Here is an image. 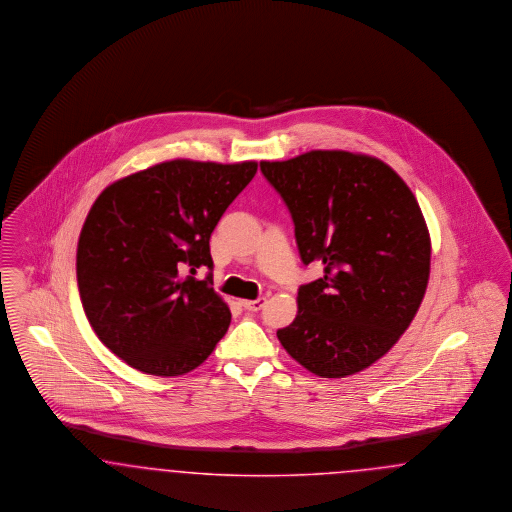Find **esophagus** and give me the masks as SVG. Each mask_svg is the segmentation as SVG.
<instances>
[{"instance_id": "esophagus-1", "label": "esophagus", "mask_w": 512, "mask_h": 512, "mask_svg": "<svg viewBox=\"0 0 512 512\" xmlns=\"http://www.w3.org/2000/svg\"><path fill=\"white\" fill-rule=\"evenodd\" d=\"M266 304V298H256V300H241V306L248 312H258Z\"/></svg>"}]
</instances>
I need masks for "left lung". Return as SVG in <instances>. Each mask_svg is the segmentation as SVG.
<instances>
[{
  "mask_svg": "<svg viewBox=\"0 0 512 512\" xmlns=\"http://www.w3.org/2000/svg\"><path fill=\"white\" fill-rule=\"evenodd\" d=\"M260 168L289 206L302 262L323 264L277 338L317 377L356 375L390 352L421 308L430 277L421 206L386 162L363 153L310 151Z\"/></svg>",
  "mask_w": 512,
  "mask_h": 512,
  "instance_id": "obj_1",
  "label": "left lung"
}]
</instances>
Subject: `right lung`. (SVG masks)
I'll list each match as a JSON object with an SVG mask.
<instances>
[{
    "label": "right lung",
    "mask_w": 512,
    "mask_h": 512,
    "mask_svg": "<svg viewBox=\"0 0 512 512\" xmlns=\"http://www.w3.org/2000/svg\"><path fill=\"white\" fill-rule=\"evenodd\" d=\"M258 162L176 158L111 183L76 250L84 312L99 340L141 373L179 377L206 361L231 323L210 287V235Z\"/></svg>",
    "instance_id": "obj_1"
}]
</instances>
